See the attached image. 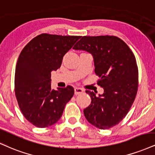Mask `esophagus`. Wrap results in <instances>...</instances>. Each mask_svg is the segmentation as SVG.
I'll return each instance as SVG.
<instances>
[{
	"mask_svg": "<svg viewBox=\"0 0 155 155\" xmlns=\"http://www.w3.org/2000/svg\"><path fill=\"white\" fill-rule=\"evenodd\" d=\"M83 92H84L83 89L81 88H79V87H75V88H74V93H75V94H81V93H82Z\"/></svg>",
	"mask_w": 155,
	"mask_h": 155,
	"instance_id": "34e87169",
	"label": "esophagus"
}]
</instances>
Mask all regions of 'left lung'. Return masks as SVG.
<instances>
[{"mask_svg": "<svg viewBox=\"0 0 155 155\" xmlns=\"http://www.w3.org/2000/svg\"><path fill=\"white\" fill-rule=\"evenodd\" d=\"M92 55L98 85L104 89L96 96L87 90L91 104L84 110L89 123L107 129L124 119L135 100L138 89V67L134 53L122 40L115 36H84L74 47Z\"/></svg>", "mask_w": 155, "mask_h": 155, "instance_id": "1", "label": "left lung"}]
</instances>
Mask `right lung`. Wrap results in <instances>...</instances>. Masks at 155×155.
<instances>
[{
  "label": "right lung",
  "instance_id": "obj_1",
  "mask_svg": "<svg viewBox=\"0 0 155 155\" xmlns=\"http://www.w3.org/2000/svg\"><path fill=\"white\" fill-rule=\"evenodd\" d=\"M80 36L42 34L33 38L18 56L15 71V94L25 118L38 128L58 122L74 94L71 86L51 88V72Z\"/></svg>",
  "mask_w": 155,
  "mask_h": 155
}]
</instances>
